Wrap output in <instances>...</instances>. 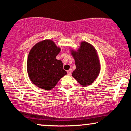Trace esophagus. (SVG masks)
Here are the masks:
<instances>
[{
    "label": "esophagus",
    "instance_id": "obj_1",
    "mask_svg": "<svg viewBox=\"0 0 131 131\" xmlns=\"http://www.w3.org/2000/svg\"><path fill=\"white\" fill-rule=\"evenodd\" d=\"M71 72H72V69H70V70H69L67 71V74H68V75H70L71 74Z\"/></svg>",
    "mask_w": 131,
    "mask_h": 131
}]
</instances>
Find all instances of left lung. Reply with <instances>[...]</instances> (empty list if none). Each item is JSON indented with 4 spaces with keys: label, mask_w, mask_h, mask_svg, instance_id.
<instances>
[{
    "label": "left lung",
    "mask_w": 131,
    "mask_h": 131,
    "mask_svg": "<svg viewBox=\"0 0 131 131\" xmlns=\"http://www.w3.org/2000/svg\"><path fill=\"white\" fill-rule=\"evenodd\" d=\"M76 69L72 76L82 85H89L100 73V65L96 52L89 43L82 42L78 52H72Z\"/></svg>",
    "instance_id": "8db88e82"
}]
</instances>
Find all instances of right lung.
<instances>
[{"label":"right lung","mask_w":131,"mask_h":131,"mask_svg":"<svg viewBox=\"0 0 131 131\" xmlns=\"http://www.w3.org/2000/svg\"><path fill=\"white\" fill-rule=\"evenodd\" d=\"M60 52V48L49 40L38 42L33 47L28 56L27 72L35 85L49 90L67 74L62 61L56 59Z\"/></svg>","instance_id":"1"}]
</instances>
